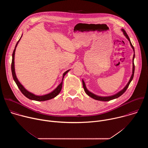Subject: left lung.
Wrapping results in <instances>:
<instances>
[{
	"mask_svg": "<svg viewBox=\"0 0 148 148\" xmlns=\"http://www.w3.org/2000/svg\"><path fill=\"white\" fill-rule=\"evenodd\" d=\"M122 30L123 31V34H124V35L125 36V37H126V38H127L128 40L130 41V45H131V47H132V49H133V50H134V46H132V43H131V40H130V38H129V37H128V34H126V33L125 32V31L124 30L122 29ZM134 57H135V51H134V57H133V71H132V76H131V79H130V81H129L128 83L127 84V85L126 86V87H125L121 91H120L119 92H118V94H115V95H114L110 96V97H99V96H97V95H95V94L91 93V92H90V91L87 89V88H86V85H85V83H84V81L82 80L83 88H84V91H85V92H86V94H87L88 96H90V97H91V98H93V99H95L98 100V101H108L114 99H115V98H118L119 97H120L121 95H122L126 91V90H127V88H128V87H129V86H130V84L131 81L132 80V79H133V78H134V71H135V65H134Z\"/></svg>",
	"mask_w": 148,
	"mask_h": 148,
	"instance_id": "1",
	"label": "left lung"
}]
</instances>
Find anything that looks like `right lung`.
<instances>
[{
    "label": "right lung",
    "mask_w": 148,
    "mask_h": 148,
    "mask_svg": "<svg viewBox=\"0 0 148 148\" xmlns=\"http://www.w3.org/2000/svg\"><path fill=\"white\" fill-rule=\"evenodd\" d=\"M22 36H21V37H22ZM19 39V40H20ZM19 40L17 41V43H16V46H15V48L13 50V54H12V65H11V69H12V76H13V79L14 81H15L16 84H17V86L18 87V88H19V90H20V91L22 92V93L27 98L30 99H32V100H34V101H47V100H49V99H51L53 98H54L55 97H56L61 91V88H62V79L63 78H64V75L70 71V70L66 71L64 74H63V77H62V81L61 82L60 84V85L53 91L51 92V93H49L47 95H43V96H37V95H35L34 94L27 91L23 87V86L21 84L19 81H18L17 77H16V74H15V71H14V53H15V50H16V47L18 43Z\"/></svg>",
    "instance_id": "obj_1"
}]
</instances>
